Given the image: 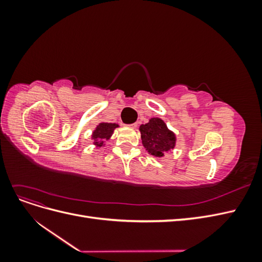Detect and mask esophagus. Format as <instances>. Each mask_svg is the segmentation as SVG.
<instances>
[{
  "label": "esophagus",
  "mask_w": 262,
  "mask_h": 262,
  "mask_svg": "<svg viewBox=\"0 0 262 262\" xmlns=\"http://www.w3.org/2000/svg\"><path fill=\"white\" fill-rule=\"evenodd\" d=\"M137 125H138V123H131V124H129V128L134 129V128H137Z\"/></svg>",
  "instance_id": "1"
}]
</instances>
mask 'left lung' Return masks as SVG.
Segmentation results:
<instances>
[{
    "mask_svg": "<svg viewBox=\"0 0 262 262\" xmlns=\"http://www.w3.org/2000/svg\"><path fill=\"white\" fill-rule=\"evenodd\" d=\"M142 143L148 153L156 157L164 156L175 146V134L167 129V126L160 118H152L148 123L140 126Z\"/></svg>",
    "mask_w": 262,
    "mask_h": 262,
    "instance_id": "8db88e82",
    "label": "left lung"
}]
</instances>
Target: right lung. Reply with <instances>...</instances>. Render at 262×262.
I'll return each mask as SVG.
<instances>
[{
	"label": "right lung",
	"mask_w": 262,
	"mask_h": 262,
	"mask_svg": "<svg viewBox=\"0 0 262 262\" xmlns=\"http://www.w3.org/2000/svg\"><path fill=\"white\" fill-rule=\"evenodd\" d=\"M117 126L118 124L116 123H100L93 133V139L95 141L94 143L97 146H101L104 144L105 140L110 138Z\"/></svg>",
	"instance_id": "obj_1"
}]
</instances>
